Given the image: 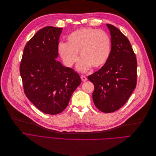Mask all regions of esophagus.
<instances>
[{
    "label": "esophagus",
    "mask_w": 156,
    "mask_h": 156,
    "mask_svg": "<svg viewBox=\"0 0 156 156\" xmlns=\"http://www.w3.org/2000/svg\"><path fill=\"white\" fill-rule=\"evenodd\" d=\"M81 79L82 80V81H83V82L87 81V77L86 76H84V75H83L81 76Z\"/></svg>",
    "instance_id": "34e87169"
}]
</instances>
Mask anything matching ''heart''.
Instances as JSON below:
<instances>
[{
	"instance_id": "obj_1",
	"label": "heart",
	"mask_w": 156,
	"mask_h": 156,
	"mask_svg": "<svg viewBox=\"0 0 156 156\" xmlns=\"http://www.w3.org/2000/svg\"><path fill=\"white\" fill-rule=\"evenodd\" d=\"M111 41L103 30L84 28L75 30L68 36L67 44L60 43L58 53L64 64L72 67L78 59L77 53L82 58L77 68L82 72H87L91 66H103L109 57Z\"/></svg>"
}]
</instances>
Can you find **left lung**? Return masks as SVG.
Listing matches in <instances>:
<instances>
[{"label":"left lung","instance_id":"1","mask_svg":"<svg viewBox=\"0 0 156 156\" xmlns=\"http://www.w3.org/2000/svg\"><path fill=\"white\" fill-rule=\"evenodd\" d=\"M111 36V51L104 66L88 79L94 86V104L103 112L123 106L136 84L137 62L127 37L115 26L107 24Z\"/></svg>","mask_w":156,"mask_h":156}]
</instances>
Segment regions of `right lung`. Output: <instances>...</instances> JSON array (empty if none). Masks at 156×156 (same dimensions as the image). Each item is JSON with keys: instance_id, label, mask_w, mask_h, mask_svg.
I'll use <instances>...</instances> for the list:
<instances>
[{"instance_id": "1", "label": "right lung", "mask_w": 156, "mask_h": 156, "mask_svg": "<svg viewBox=\"0 0 156 156\" xmlns=\"http://www.w3.org/2000/svg\"><path fill=\"white\" fill-rule=\"evenodd\" d=\"M62 29L47 27L37 31L25 45L20 66L26 96L48 115L62 112L81 83L77 73L55 59Z\"/></svg>"}]
</instances>
